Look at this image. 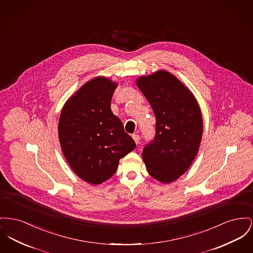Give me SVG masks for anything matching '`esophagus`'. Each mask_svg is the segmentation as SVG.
Listing matches in <instances>:
<instances>
[{"instance_id": "1", "label": "esophagus", "mask_w": 253, "mask_h": 253, "mask_svg": "<svg viewBox=\"0 0 253 253\" xmlns=\"http://www.w3.org/2000/svg\"><path fill=\"white\" fill-rule=\"evenodd\" d=\"M132 137L134 138V142H135L136 144L139 142V140H140V136H139V134H134L132 135Z\"/></svg>"}]
</instances>
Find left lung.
Returning a JSON list of instances; mask_svg holds the SVG:
<instances>
[{"label":"left lung","instance_id":"obj_1","mask_svg":"<svg viewBox=\"0 0 253 253\" xmlns=\"http://www.w3.org/2000/svg\"><path fill=\"white\" fill-rule=\"evenodd\" d=\"M136 85L157 119L155 137L144 146L142 159L151 177L172 182L187 171L200 148L201 109L192 92L166 71L141 76Z\"/></svg>","mask_w":253,"mask_h":253}]
</instances>
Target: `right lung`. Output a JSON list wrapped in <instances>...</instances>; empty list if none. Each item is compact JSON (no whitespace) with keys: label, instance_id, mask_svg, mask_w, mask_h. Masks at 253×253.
Here are the masks:
<instances>
[{"label":"right lung","instance_id":"1","mask_svg":"<svg viewBox=\"0 0 253 253\" xmlns=\"http://www.w3.org/2000/svg\"><path fill=\"white\" fill-rule=\"evenodd\" d=\"M118 83L98 76L84 84L64 105L58 123L63 154L75 174L99 184L117 171L119 160L135 148L111 110Z\"/></svg>","mask_w":253,"mask_h":253}]
</instances>
